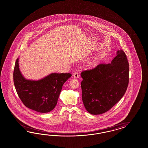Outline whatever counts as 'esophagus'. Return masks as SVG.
Masks as SVG:
<instances>
[{
    "label": "esophagus",
    "instance_id": "esophagus-1",
    "mask_svg": "<svg viewBox=\"0 0 148 148\" xmlns=\"http://www.w3.org/2000/svg\"><path fill=\"white\" fill-rule=\"evenodd\" d=\"M73 76H74V78H75L76 79H79V74H78V73L77 72H75V73H74V74H73Z\"/></svg>",
    "mask_w": 148,
    "mask_h": 148
}]
</instances>
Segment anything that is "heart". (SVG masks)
Here are the masks:
<instances>
[{
  "label": "heart",
  "mask_w": 148,
  "mask_h": 148,
  "mask_svg": "<svg viewBox=\"0 0 148 148\" xmlns=\"http://www.w3.org/2000/svg\"><path fill=\"white\" fill-rule=\"evenodd\" d=\"M103 54H99L96 58L90 62L88 64V66L91 68L96 67L99 64L100 61L103 58Z\"/></svg>",
  "instance_id": "heart-1"
}]
</instances>
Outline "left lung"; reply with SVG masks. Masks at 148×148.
I'll list each match as a JSON object with an SVG mask.
<instances>
[{"mask_svg": "<svg viewBox=\"0 0 148 148\" xmlns=\"http://www.w3.org/2000/svg\"><path fill=\"white\" fill-rule=\"evenodd\" d=\"M116 53L111 63L100 64L81 73L82 101L91 114L108 111L121 99L127 90L129 64L122 50Z\"/></svg>", "mask_w": 148, "mask_h": 148, "instance_id": "1", "label": "left lung"}]
</instances>
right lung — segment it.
I'll list each match as a JSON object with an SVG mask.
<instances>
[{
	"instance_id": "obj_1",
	"label": "right lung",
	"mask_w": 148,
	"mask_h": 148,
	"mask_svg": "<svg viewBox=\"0 0 148 148\" xmlns=\"http://www.w3.org/2000/svg\"><path fill=\"white\" fill-rule=\"evenodd\" d=\"M16 60L14 85L19 98L27 108L40 113H48L56 106L63 85L72 76L70 73H51L38 80L25 79Z\"/></svg>"
}]
</instances>
